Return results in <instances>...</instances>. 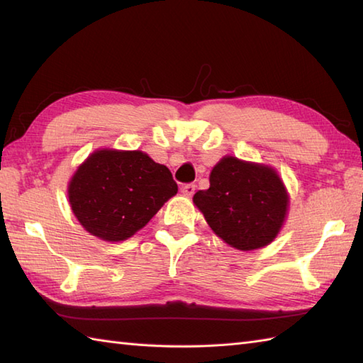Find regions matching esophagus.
<instances>
[{"label":"esophagus","mask_w":363,"mask_h":363,"mask_svg":"<svg viewBox=\"0 0 363 363\" xmlns=\"http://www.w3.org/2000/svg\"><path fill=\"white\" fill-rule=\"evenodd\" d=\"M195 190H196V186H195L194 182L184 184V186H182V194L186 195V196H191V195H194Z\"/></svg>","instance_id":"34e87169"}]
</instances>
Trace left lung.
Returning a JSON list of instances; mask_svg holds the SVG:
<instances>
[{
  "label": "left lung",
  "mask_w": 363,
  "mask_h": 363,
  "mask_svg": "<svg viewBox=\"0 0 363 363\" xmlns=\"http://www.w3.org/2000/svg\"><path fill=\"white\" fill-rule=\"evenodd\" d=\"M209 181L211 187L196 191L194 203L215 234L242 251L273 242L289 206L287 191L273 168L223 157Z\"/></svg>",
  "instance_id": "1"
}]
</instances>
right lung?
<instances>
[{
	"mask_svg": "<svg viewBox=\"0 0 363 363\" xmlns=\"http://www.w3.org/2000/svg\"><path fill=\"white\" fill-rule=\"evenodd\" d=\"M176 194L172 172L142 151H95L68 186L76 218L106 242L134 235Z\"/></svg>",
	"mask_w": 363,
	"mask_h": 363,
	"instance_id": "obj_1",
	"label": "right lung"
}]
</instances>
